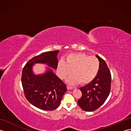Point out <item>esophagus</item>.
<instances>
[{"label":"esophagus","instance_id":"1","mask_svg":"<svg viewBox=\"0 0 131 131\" xmlns=\"http://www.w3.org/2000/svg\"><path fill=\"white\" fill-rule=\"evenodd\" d=\"M67 88H68V90H72V89H73V87H70V86H69V85H67Z\"/></svg>","mask_w":131,"mask_h":131}]
</instances>
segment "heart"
<instances>
[{"mask_svg":"<svg viewBox=\"0 0 131 131\" xmlns=\"http://www.w3.org/2000/svg\"><path fill=\"white\" fill-rule=\"evenodd\" d=\"M60 77L65 78L73 71V75L68 82L70 84H77L80 82L82 85L87 84L94 79L99 73L100 61L94 56H90L81 53L69 54L66 62L58 64Z\"/></svg>","mask_w":131,"mask_h":131,"instance_id":"obj_1","label":"heart"}]
</instances>
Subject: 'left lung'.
I'll use <instances>...</instances> for the list:
<instances>
[{"instance_id":"8db88e82","label":"left lung","mask_w":131,"mask_h":131,"mask_svg":"<svg viewBox=\"0 0 131 131\" xmlns=\"http://www.w3.org/2000/svg\"><path fill=\"white\" fill-rule=\"evenodd\" d=\"M100 61L99 73L94 79L88 84L80 87L82 96L78 104L82 110L93 112L104 104L109 95L112 77L109 69L105 61L99 56Z\"/></svg>"}]
</instances>
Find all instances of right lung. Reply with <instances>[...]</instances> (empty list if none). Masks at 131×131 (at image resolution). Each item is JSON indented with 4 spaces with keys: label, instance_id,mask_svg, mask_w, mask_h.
<instances>
[{
    "label": "right lung",
    "instance_id": "add662e5",
    "mask_svg": "<svg viewBox=\"0 0 131 131\" xmlns=\"http://www.w3.org/2000/svg\"><path fill=\"white\" fill-rule=\"evenodd\" d=\"M59 51L44 52L26 63L22 72L21 82L25 96L30 103L40 109L53 110L60 104L67 87L51 69L45 73L35 75L32 71L35 63H45L54 69L57 68Z\"/></svg>",
    "mask_w": 131,
    "mask_h": 131
}]
</instances>
